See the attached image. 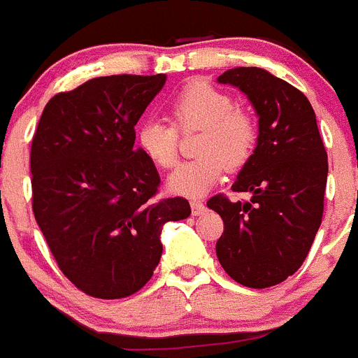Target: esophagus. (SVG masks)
I'll use <instances>...</instances> for the list:
<instances>
[{
  "label": "esophagus",
  "instance_id": "34e87169",
  "mask_svg": "<svg viewBox=\"0 0 358 358\" xmlns=\"http://www.w3.org/2000/svg\"><path fill=\"white\" fill-rule=\"evenodd\" d=\"M190 210H192V215H203L206 212V205L203 201H190Z\"/></svg>",
  "mask_w": 358,
  "mask_h": 358
}]
</instances>
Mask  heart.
<instances>
[{
	"label": "heart",
	"mask_w": 358,
	"mask_h": 358,
	"mask_svg": "<svg viewBox=\"0 0 358 358\" xmlns=\"http://www.w3.org/2000/svg\"><path fill=\"white\" fill-rule=\"evenodd\" d=\"M169 111L177 129L201 130L196 145L201 157L180 164L169 175L168 189L173 194L201 198L222 178L224 168H240L255 152L256 120L235 108L231 95L208 83L183 86L169 102ZM138 143L159 168L169 169L178 160V130L169 123L146 120L138 130Z\"/></svg>",
	"instance_id": "1"
}]
</instances>
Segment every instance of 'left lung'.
<instances>
[{"label":"left lung","mask_w":358,"mask_h":358,"mask_svg":"<svg viewBox=\"0 0 358 358\" xmlns=\"http://www.w3.org/2000/svg\"><path fill=\"white\" fill-rule=\"evenodd\" d=\"M238 88L258 116V139L231 189L245 203L213 196L206 206L224 220L217 258L247 288H268L302 266L323 217L329 162L313 106L302 92L258 66L217 78Z\"/></svg>","instance_id":"8db88e82"}]
</instances>
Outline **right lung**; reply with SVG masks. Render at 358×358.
Returning a JSON list of instances; mask_svg holds the SVG:
<instances>
[{
  "label": "right lung",
  "instance_id": "obj_1",
  "mask_svg": "<svg viewBox=\"0 0 358 358\" xmlns=\"http://www.w3.org/2000/svg\"><path fill=\"white\" fill-rule=\"evenodd\" d=\"M164 83L166 73L90 79L40 116L33 213L59 270L86 295L139 292L162 256L164 224L190 215L187 199H155V164L134 148V127Z\"/></svg>",
  "mask_w": 358,
  "mask_h": 358
}]
</instances>
